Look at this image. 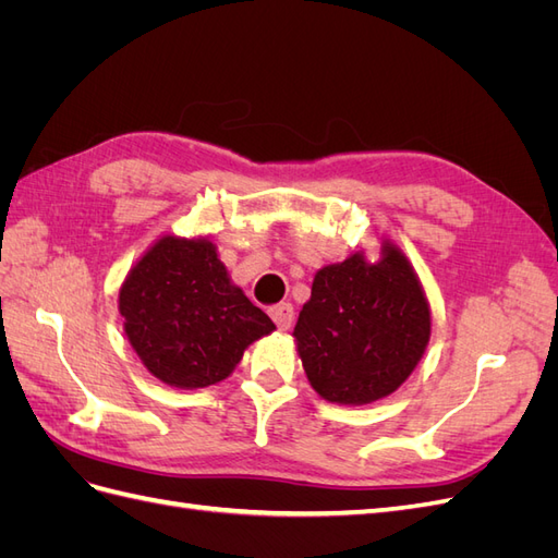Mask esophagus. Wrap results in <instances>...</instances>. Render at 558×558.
<instances>
[{"mask_svg":"<svg viewBox=\"0 0 558 558\" xmlns=\"http://www.w3.org/2000/svg\"><path fill=\"white\" fill-rule=\"evenodd\" d=\"M269 316H272V320H275L279 330H289L291 324H293L295 310H293L291 302H279V305H275L272 310H269Z\"/></svg>","mask_w":558,"mask_h":558,"instance_id":"1","label":"esophagus"}]
</instances>
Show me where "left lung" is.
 Listing matches in <instances>:
<instances>
[{
    "label": "left lung",
    "instance_id": "left-lung-1",
    "mask_svg": "<svg viewBox=\"0 0 558 558\" xmlns=\"http://www.w3.org/2000/svg\"><path fill=\"white\" fill-rule=\"evenodd\" d=\"M314 391L328 402L367 404L412 375L430 340V310L404 253L384 242L318 269L293 330Z\"/></svg>",
    "mask_w": 558,
    "mask_h": 558
}]
</instances>
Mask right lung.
Listing matches in <instances>:
<instances>
[{"instance_id":"add662e5","label":"right lung","mask_w":558,"mask_h":558,"mask_svg":"<svg viewBox=\"0 0 558 558\" xmlns=\"http://www.w3.org/2000/svg\"><path fill=\"white\" fill-rule=\"evenodd\" d=\"M118 310L146 369L177 388L223 381L277 326L238 289L209 240L167 238L130 269Z\"/></svg>"}]
</instances>
